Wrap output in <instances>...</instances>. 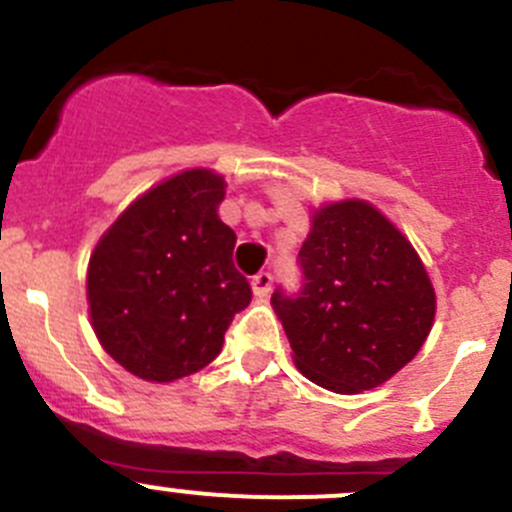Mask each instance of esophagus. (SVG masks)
<instances>
[{"label":"esophagus","mask_w":512,"mask_h":512,"mask_svg":"<svg viewBox=\"0 0 512 512\" xmlns=\"http://www.w3.org/2000/svg\"><path fill=\"white\" fill-rule=\"evenodd\" d=\"M272 282H275V277H272L270 272H257V275L252 277V292H255L257 297H267L272 290Z\"/></svg>","instance_id":"1"}]
</instances>
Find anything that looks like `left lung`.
Instances as JSON below:
<instances>
[{
	"mask_svg": "<svg viewBox=\"0 0 512 512\" xmlns=\"http://www.w3.org/2000/svg\"><path fill=\"white\" fill-rule=\"evenodd\" d=\"M297 262L300 292L277 287L272 307L307 380L362 393L418 355L435 320L433 282L408 237L370 202L315 210Z\"/></svg>",
	"mask_w": 512,
	"mask_h": 512,
	"instance_id": "1",
	"label": "left lung"
}]
</instances>
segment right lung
Wrapping results in <instances>:
<instances>
[{
	"label": "right lung",
	"instance_id": "add662e5",
	"mask_svg": "<svg viewBox=\"0 0 512 512\" xmlns=\"http://www.w3.org/2000/svg\"><path fill=\"white\" fill-rule=\"evenodd\" d=\"M225 180L187 170L137 197L89 257L87 302L99 345L132 375L172 382L210 365L252 300L220 220Z\"/></svg>",
	"mask_w": 512,
	"mask_h": 512
}]
</instances>
